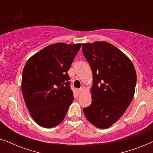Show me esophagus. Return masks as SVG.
<instances>
[{
  "mask_svg": "<svg viewBox=\"0 0 153 153\" xmlns=\"http://www.w3.org/2000/svg\"><path fill=\"white\" fill-rule=\"evenodd\" d=\"M83 88H79V89L78 90V93H79V94L82 93H83Z\"/></svg>",
  "mask_w": 153,
  "mask_h": 153,
  "instance_id": "esophagus-1",
  "label": "esophagus"
}]
</instances>
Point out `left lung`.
<instances>
[{
    "label": "left lung",
    "instance_id": "8db88e82",
    "mask_svg": "<svg viewBox=\"0 0 153 153\" xmlns=\"http://www.w3.org/2000/svg\"><path fill=\"white\" fill-rule=\"evenodd\" d=\"M82 51L93 72L91 104L83 108L92 125L106 129L117 122L135 93L137 73L125 54L106 42L85 43Z\"/></svg>",
    "mask_w": 153,
    "mask_h": 153
}]
</instances>
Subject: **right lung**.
<instances>
[{
    "label": "right lung",
    "instance_id": "obj_1",
    "mask_svg": "<svg viewBox=\"0 0 153 153\" xmlns=\"http://www.w3.org/2000/svg\"><path fill=\"white\" fill-rule=\"evenodd\" d=\"M81 44L56 43L28 60L22 73V91L35 122L51 128L64 120L74 100L68 71Z\"/></svg>",
    "mask_w": 153,
    "mask_h": 153
}]
</instances>
